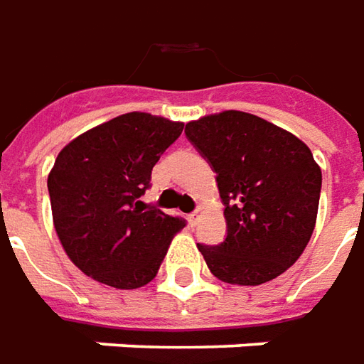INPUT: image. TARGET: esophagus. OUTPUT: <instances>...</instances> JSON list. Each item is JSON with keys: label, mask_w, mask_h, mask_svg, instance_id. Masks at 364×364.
<instances>
[{"label": "esophagus", "mask_w": 364, "mask_h": 364, "mask_svg": "<svg viewBox=\"0 0 364 364\" xmlns=\"http://www.w3.org/2000/svg\"><path fill=\"white\" fill-rule=\"evenodd\" d=\"M202 214H204V210H202V208H196L192 214L188 215V222H190V225H196V222L200 220V215Z\"/></svg>", "instance_id": "esophagus-1"}]
</instances>
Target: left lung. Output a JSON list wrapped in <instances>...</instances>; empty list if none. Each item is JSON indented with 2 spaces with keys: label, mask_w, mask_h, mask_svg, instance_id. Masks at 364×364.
I'll use <instances>...</instances> for the list:
<instances>
[{
  "label": "left lung",
  "mask_w": 364,
  "mask_h": 364,
  "mask_svg": "<svg viewBox=\"0 0 364 364\" xmlns=\"http://www.w3.org/2000/svg\"><path fill=\"white\" fill-rule=\"evenodd\" d=\"M188 140L215 170L224 244H198L208 269L232 285H259L287 272L311 240L321 168L295 134L250 112L224 110L186 124Z\"/></svg>",
  "instance_id": "obj_1"
}]
</instances>
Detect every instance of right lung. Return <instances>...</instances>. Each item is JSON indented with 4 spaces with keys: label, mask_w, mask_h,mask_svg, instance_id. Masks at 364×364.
Wrapping results in <instances>:
<instances>
[{
    "label": "right lung",
    "mask_w": 364,
    "mask_h": 364,
    "mask_svg": "<svg viewBox=\"0 0 364 364\" xmlns=\"http://www.w3.org/2000/svg\"><path fill=\"white\" fill-rule=\"evenodd\" d=\"M182 129L184 122L127 112L59 152L47 178L53 225L65 254L95 282L117 289L146 285L186 225L140 202L152 168Z\"/></svg>",
    "instance_id": "add662e5"
}]
</instances>
